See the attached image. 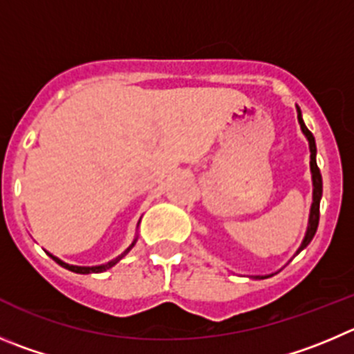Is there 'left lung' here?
Wrapping results in <instances>:
<instances>
[{
  "instance_id": "left-lung-1",
  "label": "left lung",
  "mask_w": 354,
  "mask_h": 354,
  "mask_svg": "<svg viewBox=\"0 0 354 354\" xmlns=\"http://www.w3.org/2000/svg\"><path fill=\"white\" fill-rule=\"evenodd\" d=\"M297 118H299V124L300 129H302L304 136H306L307 143H309V151H311V162H309V166H311V180H313V204H311V211H309V222H307V230H306V236H304L302 243H300L299 250L295 252V255H299L302 252L304 248L307 244L311 243L313 237H315L316 229H318V222H319V201H322V194H323V180H322V173L318 169V164H316V141L315 136H313V132L306 127L302 120V113H300V108L297 106ZM293 255V257H295ZM272 274L269 276H253L255 279H266V277H270Z\"/></svg>"
}]
</instances>
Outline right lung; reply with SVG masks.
<instances>
[{"label": "right lung", "instance_id": "right-lung-1", "mask_svg": "<svg viewBox=\"0 0 354 354\" xmlns=\"http://www.w3.org/2000/svg\"><path fill=\"white\" fill-rule=\"evenodd\" d=\"M140 222H141V220H140ZM140 222H138V227H140ZM136 241H138V236L134 237V239H132V243L129 244V248H127V250H125L124 253H122V255H118L117 259L110 260V262H106V263H101V266H92V267H84V266H71V263H66V262H62L61 259H57V257H55V255H52V253H48V255H50L52 259H54L55 262L59 263V266H61V267H64V269H68V270H71V272H77V274H97V272H104V270H108V269H111V267H113V266H117V263L120 262V260L124 259V257L127 255L129 252H131V250H132V246H134V244H136Z\"/></svg>", "mask_w": 354, "mask_h": 354}]
</instances>
